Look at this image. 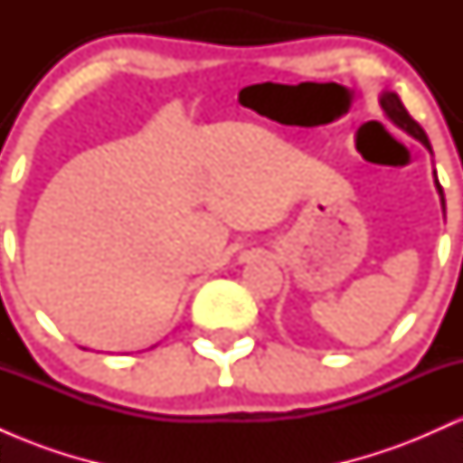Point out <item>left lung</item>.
<instances>
[{
	"instance_id": "1",
	"label": "left lung",
	"mask_w": 463,
	"mask_h": 463,
	"mask_svg": "<svg viewBox=\"0 0 463 463\" xmlns=\"http://www.w3.org/2000/svg\"><path fill=\"white\" fill-rule=\"evenodd\" d=\"M381 109L385 110V115L390 117L392 121H394V124L398 126V128L401 130H405L407 135H411L413 139H418L420 143H422L424 147H427L429 152L433 154V150H431V143H429V139H427V135H424V130L420 128V124L416 119H413L411 115L407 113V109L405 106H402V102H401V98H398L396 93H392V91H385L383 95H381ZM433 176H435V189H438V194H439V200H442V209L446 211V202H444V189H442V184H439V180H438V174L433 172Z\"/></svg>"
}]
</instances>
